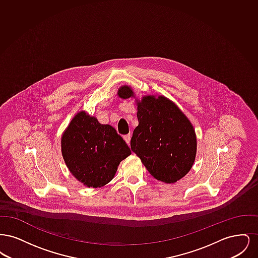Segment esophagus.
<instances>
[{"label": "esophagus", "mask_w": 258, "mask_h": 258, "mask_svg": "<svg viewBox=\"0 0 258 258\" xmlns=\"http://www.w3.org/2000/svg\"><path fill=\"white\" fill-rule=\"evenodd\" d=\"M123 139H124V141L130 145V143H131V139H132V135H126L123 136Z\"/></svg>", "instance_id": "1"}]
</instances>
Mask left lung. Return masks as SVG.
Here are the masks:
<instances>
[{"label":"left lung","instance_id":"obj_1","mask_svg":"<svg viewBox=\"0 0 258 258\" xmlns=\"http://www.w3.org/2000/svg\"><path fill=\"white\" fill-rule=\"evenodd\" d=\"M118 96L123 99L136 98L128 85L120 87ZM135 102L138 125L131 148L154 178L174 184L189 172L196 160L194 125L177 104L164 96L146 95Z\"/></svg>","mask_w":258,"mask_h":258}]
</instances>
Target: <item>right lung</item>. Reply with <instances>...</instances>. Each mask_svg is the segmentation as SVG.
<instances>
[{
	"label": "right lung",
	"instance_id": "add662e5",
	"mask_svg": "<svg viewBox=\"0 0 258 258\" xmlns=\"http://www.w3.org/2000/svg\"><path fill=\"white\" fill-rule=\"evenodd\" d=\"M61 155L75 179L98 188L114 178L122 160L132 151L110 124H102L86 111L74 115L62 133Z\"/></svg>",
	"mask_w": 258,
	"mask_h": 258
}]
</instances>
